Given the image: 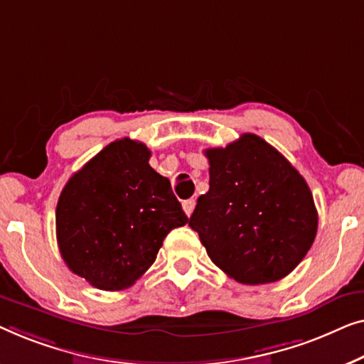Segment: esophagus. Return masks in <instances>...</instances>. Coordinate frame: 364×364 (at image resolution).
Here are the masks:
<instances>
[{
    "instance_id": "1",
    "label": "esophagus",
    "mask_w": 364,
    "mask_h": 364,
    "mask_svg": "<svg viewBox=\"0 0 364 364\" xmlns=\"http://www.w3.org/2000/svg\"><path fill=\"white\" fill-rule=\"evenodd\" d=\"M194 206H196V201H194L193 198L184 199V201H183V211L186 213V216H191L193 211H194Z\"/></svg>"
}]
</instances>
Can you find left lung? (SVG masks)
I'll list each match as a JSON object with an SVG mask.
<instances>
[{
    "mask_svg": "<svg viewBox=\"0 0 364 364\" xmlns=\"http://www.w3.org/2000/svg\"><path fill=\"white\" fill-rule=\"evenodd\" d=\"M204 155L209 191L198 198L189 226L208 255L240 284L284 279L309 252L318 228L304 176L254 133Z\"/></svg>",
    "mask_w": 364,
    "mask_h": 364,
    "instance_id": "8db88e82",
    "label": "left lung"
}]
</instances>
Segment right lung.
Wrapping results in <instances>:
<instances>
[{"instance_id":"1","label":"right lung","mask_w":364,"mask_h":364,"mask_svg":"<svg viewBox=\"0 0 364 364\" xmlns=\"http://www.w3.org/2000/svg\"><path fill=\"white\" fill-rule=\"evenodd\" d=\"M140 141L122 138L74 173L55 208L68 267L100 290H124L155 262L168 232L188 223L170 180Z\"/></svg>"}]
</instances>
